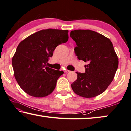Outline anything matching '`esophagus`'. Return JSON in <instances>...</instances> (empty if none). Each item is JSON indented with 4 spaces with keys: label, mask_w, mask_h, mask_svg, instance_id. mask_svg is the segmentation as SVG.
I'll return each mask as SVG.
<instances>
[{
    "label": "esophagus",
    "mask_w": 131,
    "mask_h": 131,
    "mask_svg": "<svg viewBox=\"0 0 131 131\" xmlns=\"http://www.w3.org/2000/svg\"><path fill=\"white\" fill-rule=\"evenodd\" d=\"M70 72V70H67V69H65V70H64V72H65V73H69V72Z\"/></svg>",
    "instance_id": "34e87169"
}]
</instances>
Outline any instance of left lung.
<instances>
[{
    "mask_svg": "<svg viewBox=\"0 0 131 131\" xmlns=\"http://www.w3.org/2000/svg\"><path fill=\"white\" fill-rule=\"evenodd\" d=\"M70 36L77 45L74 48L79 60L88 62L85 73L76 72L77 78L71 85L75 94L85 98L99 96L113 80L118 59L110 39L90 30L72 31Z\"/></svg>",
    "mask_w": 131,
    "mask_h": 131,
    "instance_id": "1",
    "label": "left lung"
}]
</instances>
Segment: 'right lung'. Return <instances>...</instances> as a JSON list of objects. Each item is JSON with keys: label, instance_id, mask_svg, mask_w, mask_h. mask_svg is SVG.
Segmentation results:
<instances>
[{"label": "right lung", "instance_id": "obj_1", "mask_svg": "<svg viewBox=\"0 0 131 131\" xmlns=\"http://www.w3.org/2000/svg\"><path fill=\"white\" fill-rule=\"evenodd\" d=\"M68 30L49 28L30 35L21 41L12 58L14 76L26 93L44 97L53 92L63 71L46 66L58 45L68 41Z\"/></svg>", "mask_w": 131, "mask_h": 131}]
</instances>
